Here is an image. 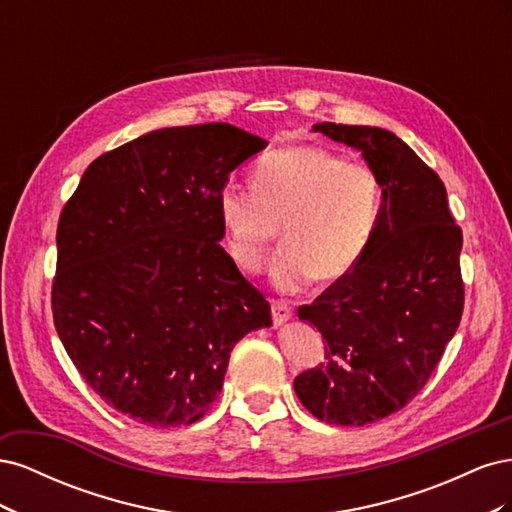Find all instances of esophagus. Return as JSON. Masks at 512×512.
I'll return each instance as SVG.
<instances>
[{
  "mask_svg": "<svg viewBox=\"0 0 512 512\" xmlns=\"http://www.w3.org/2000/svg\"><path fill=\"white\" fill-rule=\"evenodd\" d=\"M271 309H273V322H275V324H284L286 320L292 318V307H290L286 301L273 299Z\"/></svg>",
  "mask_w": 512,
  "mask_h": 512,
  "instance_id": "34e87169",
  "label": "esophagus"
}]
</instances>
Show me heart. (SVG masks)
<instances>
[{
	"label": "heart",
	"instance_id": "1",
	"mask_svg": "<svg viewBox=\"0 0 512 512\" xmlns=\"http://www.w3.org/2000/svg\"><path fill=\"white\" fill-rule=\"evenodd\" d=\"M252 188L224 183L220 222L230 258L247 273L267 265L277 228L282 252L271 277L284 290L337 282L359 265L380 220L376 170L322 147H284L252 166Z\"/></svg>",
	"mask_w": 512,
	"mask_h": 512
}]
</instances>
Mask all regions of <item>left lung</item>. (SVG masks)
<instances>
[{
  "mask_svg": "<svg viewBox=\"0 0 512 512\" xmlns=\"http://www.w3.org/2000/svg\"><path fill=\"white\" fill-rule=\"evenodd\" d=\"M314 130L363 151L382 209L359 265L299 307L327 346L324 363L294 378V391L320 421L361 427L414 399L453 339L463 314V235L436 170L393 132L329 121Z\"/></svg>",
  "mask_w": 512,
  "mask_h": 512,
  "instance_id": "8db88e82",
  "label": "left lung"
}]
</instances>
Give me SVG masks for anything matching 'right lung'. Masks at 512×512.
I'll return each mask as SVG.
<instances>
[{"label":"right lung","instance_id":"add662e5","mask_svg":"<svg viewBox=\"0 0 512 512\" xmlns=\"http://www.w3.org/2000/svg\"><path fill=\"white\" fill-rule=\"evenodd\" d=\"M267 143L230 123L164 128L91 162L57 224L51 309L83 380L149 427L196 423L271 305L224 247L218 196Z\"/></svg>","mask_w":512,"mask_h":512}]
</instances>
